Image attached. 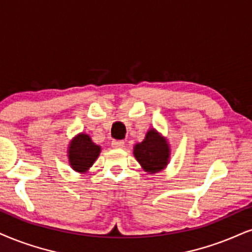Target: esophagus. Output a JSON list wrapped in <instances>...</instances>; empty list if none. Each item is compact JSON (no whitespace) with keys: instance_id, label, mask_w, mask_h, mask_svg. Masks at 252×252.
Listing matches in <instances>:
<instances>
[{"instance_id":"34e87169","label":"esophagus","mask_w":252,"mask_h":252,"mask_svg":"<svg viewBox=\"0 0 252 252\" xmlns=\"http://www.w3.org/2000/svg\"><path fill=\"white\" fill-rule=\"evenodd\" d=\"M124 145H125V142H124L123 140H113V141H112V147L117 148V150H120V148H123Z\"/></svg>"}]
</instances>
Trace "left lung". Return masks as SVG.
Returning a JSON list of instances; mask_svg holds the SVG:
<instances>
[{"label":"left lung","mask_w":252,"mask_h":252,"mask_svg":"<svg viewBox=\"0 0 252 252\" xmlns=\"http://www.w3.org/2000/svg\"><path fill=\"white\" fill-rule=\"evenodd\" d=\"M133 155L146 173H159L169 163L170 145L166 136L155 128H151L144 140L134 145Z\"/></svg>","instance_id":"8db88e82"}]
</instances>
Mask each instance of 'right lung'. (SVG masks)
Returning a JSON list of instances; mask_svg holds the SVG:
<instances>
[{"label":"right lung","mask_w":252,"mask_h":252,"mask_svg":"<svg viewBox=\"0 0 252 252\" xmlns=\"http://www.w3.org/2000/svg\"><path fill=\"white\" fill-rule=\"evenodd\" d=\"M101 147L92 141L86 133H79L71 139L67 146V159L74 172L85 174L98 159Z\"/></svg>","instance_id":"right-lung-1"}]
</instances>
